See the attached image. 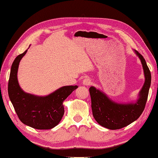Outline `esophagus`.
Returning <instances> with one entry per match:
<instances>
[{"label":"esophagus","instance_id":"obj_1","mask_svg":"<svg viewBox=\"0 0 158 158\" xmlns=\"http://www.w3.org/2000/svg\"><path fill=\"white\" fill-rule=\"evenodd\" d=\"M83 84L85 85H89L91 84V80L90 79H89L88 77H86L85 78L84 80H83Z\"/></svg>","mask_w":158,"mask_h":158}]
</instances>
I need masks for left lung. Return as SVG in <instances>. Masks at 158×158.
<instances>
[{
	"mask_svg": "<svg viewBox=\"0 0 158 158\" xmlns=\"http://www.w3.org/2000/svg\"><path fill=\"white\" fill-rule=\"evenodd\" d=\"M135 52L141 60L145 76L144 84L135 103L118 104L112 101L106 94L94 87L89 88L94 118L99 124L110 130L127 127L138 119L144 110L151 86V74L144 57L137 51L135 50Z\"/></svg>",
	"mask_w": 158,
	"mask_h": 158,
	"instance_id": "1",
	"label": "left lung"
}]
</instances>
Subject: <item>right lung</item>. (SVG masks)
<instances>
[{
  "label": "right lung",
  "mask_w": 158,
  "mask_h": 158,
  "mask_svg": "<svg viewBox=\"0 0 158 158\" xmlns=\"http://www.w3.org/2000/svg\"><path fill=\"white\" fill-rule=\"evenodd\" d=\"M27 51L17 56L11 65L8 83L9 97L19 119L24 124L39 130L51 129L64 116L63 102L78 86H63L45 97L25 93L19 84L17 72L20 61Z\"/></svg>",
  "instance_id": "add662e5"
}]
</instances>
